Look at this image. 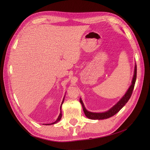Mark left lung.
Instances as JSON below:
<instances>
[{"mask_svg": "<svg viewBox=\"0 0 150 150\" xmlns=\"http://www.w3.org/2000/svg\"><path fill=\"white\" fill-rule=\"evenodd\" d=\"M136 76H137V66H135V69H134V74L133 76V79L132 81V84L130 86L129 88L128 89V91L127 93H125V95L123 97V98L118 102V103L113 106L111 109H109L108 111L105 112H102V113H95V112H91L89 111H88L86 109L84 104L83 103L82 100H80V103L83 106V111L84 112V114L88 118L92 120H101V119H108V118L111 117L115 114H116L118 112H119L120 110L125 105V104L127 103L128 100H129L132 93L134 89V85L136 80Z\"/></svg>", "mask_w": 150, "mask_h": 150, "instance_id": "left-lung-1", "label": "left lung"}]
</instances>
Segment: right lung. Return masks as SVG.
<instances>
[{
  "instance_id": "obj_1",
  "label": "right lung",
  "mask_w": 150,
  "mask_h": 150,
  "mask_svg": "<svg viewBox=\"0 0 150 150\" xmlns=\"http://www.w3.org/2000/svg\"><path fill=\"white\" fill-rule=\"evenodd\" d=\"M64 99H63V100H62V103H61V105H62V103H63V102H64ZM61 107H60V114H59V117H58V118L57 119V120L55 121L54 122H53V123H50V124H47V125H53V124H54V123H58L60 120H61V117H62V113H61Z\"/></svg>"
}]
</instances>
